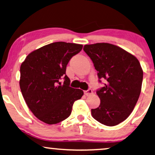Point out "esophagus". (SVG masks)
I'll return each mask as SVG.
<instances>
[{
  "instance_id": "obj_1",
  "label": "esophagus",
  "mask_w": 155,
  "mask_h": 155,
  "mask_svg": "<svg viewBox=\"0 0 155 155\" xmlns=\"http://www.w3.org/2000/svg\"><path fill=\"white\" fill-rule=\"evenodd\" d=\"M84 94L86 96H90V95H91V94H93V92H92V89L89 88L88 90H87V91H84Z\"/></svg>"
}]
</instances>
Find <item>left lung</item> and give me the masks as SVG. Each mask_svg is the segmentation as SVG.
<instances>
[{
    "label": "left lung",
    "instance_id": "left-lung-1",
    "mask_svg": "<svg viewBox=\"0 0 155 155\" xmlns=\"http://www.w3.org/2000/svg\"><path fill=\"white\" fill-rule=\"evenodd\" d=\"M84 50L98 71L99 82L107 81L97 91L100 105L91 109L92 117L104 125H117L129 117L140 96L143 72L139 61L111 44L86 45Z\"/></svg>",
    "mask_w": 155,
    "mask_h": 155
}]
</instances>
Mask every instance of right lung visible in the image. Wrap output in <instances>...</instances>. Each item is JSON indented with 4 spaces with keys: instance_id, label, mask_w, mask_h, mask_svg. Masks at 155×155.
I'll return each instance as SVG.
<instances>
[{
    "instance_id": "1",
    "label": "right lung",
    "mask_w": 155,
    "mask_h": 155,
    "mask_svg": "<svg viewBox=\"0 0 155 155\" xmlns=\"http://www.w3.org/2000/svg\"><path fill=\"white\" fill-rule=\"evenodd\" d=\"M83 45L58 41L28 55L20 68V88L28 107L39 120L54 124L70 116L84 92L70 86L67 65Z\"/></svg>"
}]
</instances>
